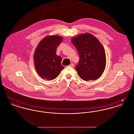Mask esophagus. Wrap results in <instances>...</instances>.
<instances>
[{
  "mask_svg": "<svg viewBox=\"0 0 134 134\" xmlns=\"http://www.w3.org/2000/svg\"><path fill=\"white\" fill-rule=\"evenodd\" d=\"M69 66L71 67H74V65L73 63H71V64L69 65Z\"/></svg>",
  "mask_w": 134,
  "mask_h": 134,
  "instance_id": "esophagus-1",
  "label": "esophagus"
}]
</instances>
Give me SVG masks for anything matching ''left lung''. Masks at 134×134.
Wrapping results in <instances>:
<instances>
[{
  "mask_svg": "<svg viewBox=\"0 0 134 134\" xmlns=\"http://www.w3.org/2000/svg\"><path fill=\"white\" fill-rule=\"evenodd\" d=\"M71 42L79 55L75 68L85 81L95 80L102 75L106 65L104 49L99 40L92 34L85 33L72 38Z\"/></svg>",
  "mask_w": 134,
  "mask_h": 134,
  "instance_id": "left-lung-1",
  "label": "left lung"
}]
</instances>
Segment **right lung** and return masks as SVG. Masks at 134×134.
I'll return each mask as SVG.
<instances>
[{
	"instance_id": "obj_1",
	"label": "right lung",
	"mask_w": 134,
	"mask_h": 134,
	"mask_svg": "<svg viewBox=\"0 0 134 134\" xmlns=\"http://www.w3.org/2000/svg\"><path fill=\"white\" fill-rule=\"evenodd\" d=\"M63 40L59 36H49L43 38L37 46L34 55L37 72L43 79L53 80L59 75L64 67L62 58L56 54L57 47Z\"/></svg>"
}]
</instances>
